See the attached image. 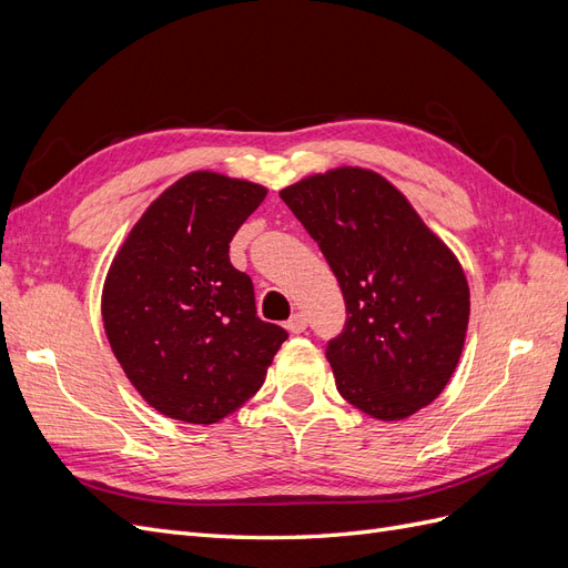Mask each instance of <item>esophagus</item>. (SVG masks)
<instances>
[{"instance_id": "1", "label": "esophagus", "mask_w": 568, "mask_h": 568, "mask_svg": "<svg viewBox=\"0 0 568 568\" xmlns=\"http://www.w3.org/2000/svg\"><path fill=\"white\" fill-rule=\"evenodd\" d=\"M286 329H288L291 334H303V332L307 329V317H305L303 313L291 315V320L286 322Z\"/></svg>"}]
</instances>
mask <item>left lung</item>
I'll list each match as a JSON object with an SVG mask.
<instances>
[{
	"instance_id": "obj_1",
	"label": "left lung",
	"mask_w": 568,
	"mask_h": 568,
	"mask_svg": "<svg viewBox=\"0 0 568 568\" xmlns=\"http://www.w3.org/2000/svg\"><path fill=\"white\" fill-rule=\"evenodd\" d=\"M336 274L346 324L326 343L336 388L384 422L434 403L459 363L469 286L453 251L382 175L336 168L280 192Z\"/></svg>"
}]
</instances>
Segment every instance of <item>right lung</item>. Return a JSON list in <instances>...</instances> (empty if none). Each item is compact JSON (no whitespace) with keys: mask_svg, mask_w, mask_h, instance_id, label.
I'll use <instances>...</instances> for the list:
<instances>
[{"mask_svg":"<svg viewBox=\"0 0 568 568\" xmlns=\"http://www.w3.org/2000/svg\"><path fill=\"white\" fill-rule=\"evenodd\" d=\"M267 189L209 170L153 201L113 257L101 296L111 348L161 415L215 424L263 386L286 329L255 315L230 242Z\"/></svg>","mask_w":568,"mask_h":568,"instance_id":"obj_1","label":"right lung"}]
</instances>
